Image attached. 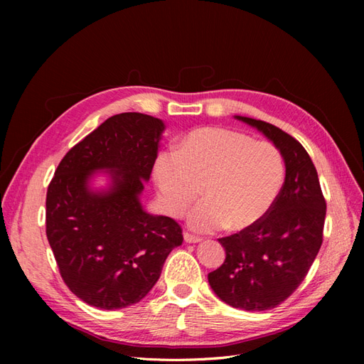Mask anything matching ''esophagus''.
Here are the masks:
<instances>
[{"label":"esophagus","instance_id":"obj_1","mask_svg":"<svg viewBox=\"0 0 364 364\" xmlns=\"http://www.w3.org/2000/svg\"><path fill=\"white\" fill-rule=\"evenodd\" d=\"M183 240L186 241V243H200V241H202L200 237L193 235V234H190V232H185V234H183Z\"/></svg>","mask_w":364,"mask_h":364}]
</instances>
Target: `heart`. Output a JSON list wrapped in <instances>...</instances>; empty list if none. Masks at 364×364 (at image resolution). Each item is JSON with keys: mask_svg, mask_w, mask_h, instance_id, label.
Listing matches in <instances>:
<instances>
[{"mask_svg": "<svg viewBox=\"0 0 364 364\" xmlns=\"http://www.w3.org/2000/svg\"><path fill=\"white\" fill-rule=\"evenodd\" d=\"M155 182L165 213L182 217L199 232L222 228L243 230L267 215L282 191L285 164L281 151L267 141L222 127H206L186 135L179 150H162ZM203 191H200V188Z\"/></svg>", "mask_w": 364, "mask_h": 364, "instance_id": "obj_1", "label": "heart"}]
</instances>
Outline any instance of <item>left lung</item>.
<instances>
[{
  "instance_id": "left-lung-1",
  "label": "left lung",
  "mask_w": 364,
  "mask_h": 364,
  "mask_svg": "<svg viewBox=\"0 0 364 364\" xmlns=\"http://www.w3.org/2000/svg\"><path fill=\"white\" fill-rule=\"evenodd\" d=\"M262 132L285 162L282 191L267 215L237 234L218 238L222 266L208 274L214 293L234 308L266 311L301 285L323 241L326 202L306 150L279 127L237 117Z\"/></svg>"
}]
</instances>
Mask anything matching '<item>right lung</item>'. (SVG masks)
I'll list each match as a JSON object with an SVG mask.
<instances>
[{"label": "right lung", "instance_id": "obj_1", "mask_svg": "<svg viewBox=\"0 0 364 364\" xmlns=\"http://www.w3.org/2000/svg\"><path fill=\"white\" fill-rule=\"evenodd\" d=\"M164 123L124 112L107 118L63 156L47 190V238L67 287L87 305L118 310L139 302L182 245L176 220L150 215L139 203ZM109 169L112 190L94 193L87 181Z\"/></svg>", "mask_w": 364, "mask_h": 364}]
</instances>
